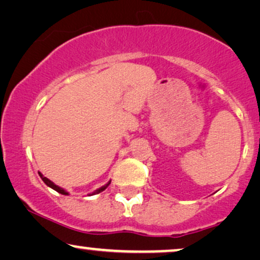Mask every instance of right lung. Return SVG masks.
Here are the masks:
<instances>
[{"label":"right lung","mask_w":260,"mask_h":260,"mask_svg":"<svg viewBox=\"0 0 260 260\" xmlns=\"http://www.w3.org/2000/svg\"><path fill=\"white\" fill-rule=\"evenodd\" d=\"M38 174H39V176H41V179L43 180V181H44V183H45V185H47V186H49V187H50V188H52V189H55V190H56V192H58V193H61V194H64V196H67V194H68V192H66V190H64L63 188H61V187H58L57 185H55V183H54V182H52V181H50V180H49V179H47V177H45V176H43V175H42V173H38ZM109 185H110V181H109V182H108V183H107V185L102 186V187H101V188H98V189H96V190H94V192H92L90 196H93V194H98V193L103 192V190H104V189H106V188H107V187H108V186H109Z\"/></svg>","instance_id":"obj_1"}]
</instances>
